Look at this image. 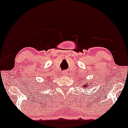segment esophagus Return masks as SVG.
<instances>
[{
  "instance_id": "1",
  "label": "esophagus",
  "mask_w": 128,
  "mask_h": 128,
  "mask_svg": "<svg viewBox=\"0 0 128 128\" xmlns=\"http://www.w3.org/2000/svg\"><path fill=\"white\" fill-rule=\"evenodd\" d=\"M67 73H68V72H67V71H63V72H62V74L64 76H67Z\"/></svg>"
}]
</instances>
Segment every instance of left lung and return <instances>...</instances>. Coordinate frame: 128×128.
<instances>
[{"mask_svg": "<svg viewBox=\"0 0 128 128\" xmlns=\"http://www.w3.org/2000/svg\"><path fill=\"white\" fill-rule=\"evenodd\" d=\"M92 86V83H89V82H86V84H84V86H83V88H87V87H90Z\"/></svg>", "mask_w": 128, "mask_h": 128, "instance_id": "left-lung-1", "label": "left lung"}]
</instances>
